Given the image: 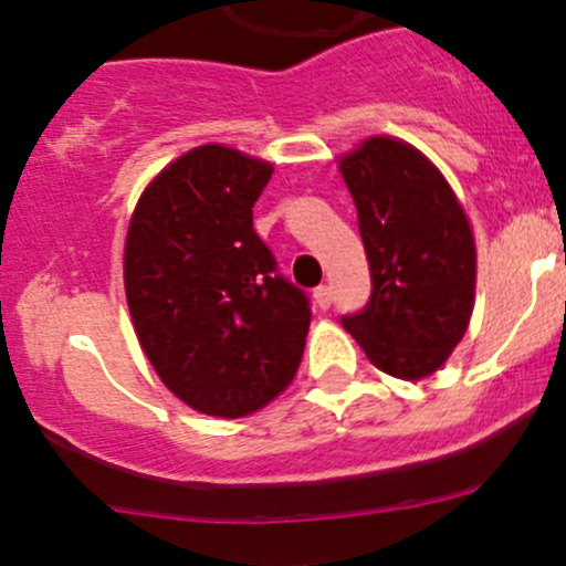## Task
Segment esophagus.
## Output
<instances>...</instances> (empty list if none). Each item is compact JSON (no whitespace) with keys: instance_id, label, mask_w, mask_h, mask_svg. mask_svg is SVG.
<instances>
[{"instance_id":"obj_1","label":"esophagus","mask_w":566,"mask_h":566,"mask_svg":"<svg viewBox=\"0 0 566 566\" xmlns=\"http://www.w3.org/2000/svg\"><path fill=\"white\" fill-rule=\"evenodd\" d=\"M315 301L319 310H328L331 304H334V290L328 287V284H319V287L315 290Z\"/></svg>"}]
</instances>
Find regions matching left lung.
<instances>
[{
	"instance_id": "obj_1",
	"label": "left lung",
	"mask_w": 566,
	"mask_h": 566,
	"mask_svg": "<svg viewBox=\"0 0 566 566\" xmlns=\"http://www.w3.org/2000/svg\"><path fill=\"white\" fill-rule=\"evenodd\" d=\"M373 293L342 317L369 361L402 380L436 373L473 310L476 249L458 197L416 147L373 136L339 161Z\"/></svg>"
}]
</instances>
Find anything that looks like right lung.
Instances as JSON below:
<instances>
[{"instance_id": "1", "label": "right lung", "mask_w": 566, "mask_h": 566, "mask_svg": "<svg viewBox=\"0 0 566 566\" xmlns=\"http://www.w3.org/2000/svg\"><path fill=\"white\" fill-rule=\"evenodd\" d=\"M273 167L205 145L142 193L125 241V295L142 350L175 397L238 419L293 380L310 295L279 273L254 232Z\"/></svg>"}]
</instances>
